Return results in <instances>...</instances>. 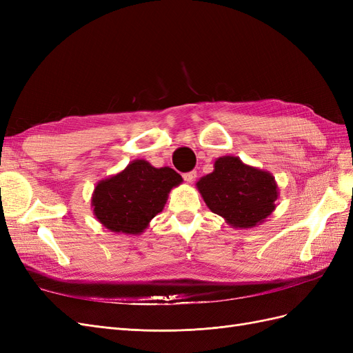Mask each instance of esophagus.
Returning <instances> with one entry per match:
<instances>
[{"label": "esophagus", "instance_id": "esophagus-1", "mask_svg": "<svg viewBox=\"0 0 353 353\" xmlns=\"http://www.w3.org/2000/svg\"><path fill=\"white\" fill-rule=\"evenodd\" d=\"M196 176H197V172H196V170H191V172H187V174H184V175H183V178L185 179V183H188V184L193 183V181L196 179Z\"/></svg>", "mask_w": 353, "mask_h": 353}]
</instances>
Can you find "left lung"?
Segmentation results:
<instances>
[{"label":"left lung","mask_w":353,"mask_h":353,"mask_svg":"<svg viewBox=\"0 0 353 353\" xmlns=\"http://www.w3.org/2000/svg\"><path fill=\"white\" fill-rule=\"evenodd\" d=\"M196 187L213 213L240 230L265 222L280 196L271 172L245 165L237 156L218 157L213 172L201 176Z\"/></svg>","instance_id":"8db88e82"}]
</instances>
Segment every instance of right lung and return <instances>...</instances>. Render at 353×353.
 <instances>
[{"label": "right lung", "mask_w": 353, "mask_h": 353, "mask_svg": "<svg viewBox=\"0 0 353 353\" xmlns=\"http://www.w3.org/2000/svg\"><path fill=\"white\" fill-rule=\"evenodd\" d=\"M183 183L172 168H154L137 159L121 172L101 179L94 188V216L116 234L140 236L163 210L170 190Z\"/></svg>", "instance_id": "obj_1"}]
</instances>
